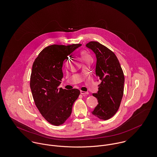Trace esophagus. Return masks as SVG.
<instances>
[{"label":"esophagus","instance_id":"1","mask_svg":"<svg viewBox=\"0 0 157 157\" xmlns=\"http://www.w3.org/2000/svg\"><path fill=\"white\" fill-rule=\"evenodd\" d=\"M81 94H83V95H88L89 94L88 92L87 91H81Z\"/></svg>","mask_w":157,"mask_h":157}]
</instances>
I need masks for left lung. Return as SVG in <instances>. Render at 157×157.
Here are the masks:
<instances>
[{
    "instance_id": "left-lung-1",
    "label": "left lung",
    "mask_w": 157,
    "mask_h": 157,
    "mask_svg": "<svg viewBox=\"0 0 157 157\" xmlns=\"http://www.w3.org/2000/svg\"><path fill=\"white\" fill-rule=\"evenodd\" d=\"M95 53L96 64L95 75L101 81L98 91L93 96L98 104L91 113L101 120H108L117 111L122 101L124 77L119 61L110 49L97 41L86 44Z\"/></svg>"
}]
</instances>
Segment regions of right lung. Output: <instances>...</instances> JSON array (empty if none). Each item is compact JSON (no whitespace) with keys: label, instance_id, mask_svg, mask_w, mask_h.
<instances>
[{"label":"right lung","instance_id":"add662e5","mask_svg":"<svg viewBox=\"0 0 157 157\" xmlns=\"http://www.w3.org/2000/svg\"><path fill=\"white\" fill-rule=\"evenodd\" d=\"M81 45H51L40 52L33 63L30 78L33 97L41 114L53 125L62 124L70 117L80 94L78 89L68 90L59 86L64 61Z\"/></svg>","mask_w":157,"mask_h":157}]
</instances>
